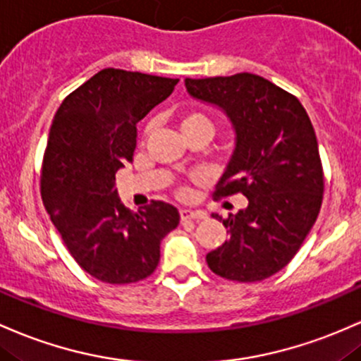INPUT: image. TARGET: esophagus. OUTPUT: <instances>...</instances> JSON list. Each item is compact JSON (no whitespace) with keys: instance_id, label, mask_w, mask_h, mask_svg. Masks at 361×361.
<instances>
[{"instance_id":"34e87169","label":"esophagus","mask_w":361,"mask_h":361,"mask_svg":"<svg viewBox=\"0 0 361 361\" xmlns=\"http://www.w3.org/2000/svg\"><path fill=\"white\" fill-rule=\"evenodd\" d=\"M180 217L181 221H188V219H204L205 214L200 211H190V209H180Z\"/></svg>"}]
</instances>
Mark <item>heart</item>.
Returning a JSON list of instances; mask_svg holds the SVG:
<instances>
[{"mask_svg":"<svg viewBox=\"0 0 361 361\" xmlns=\"http://www.w3.org/2000/svg\"><path fill=\"white\" fill-rule=\"evenodd\" d=\"M197 125H211V121H209V118L205 116V114L199 113V111H183V113L180 114L181 132H185V130L192 128V126H197ZM154 128H156V123L147 121V125L144 126V137L149 138L152 135Z\"/></svg>","mask_w":361,"mask_h":361,"instance_id":"heart-1","label":"heart"}]
</instances>
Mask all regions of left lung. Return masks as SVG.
Segmentation results:
<instances>
[{
	"instance_id": "8db88e82",
	"label": "left lung",
	"mask_w": 361,
	"mask_h": 361,
	"mask_svg": "<svg viewBox=\"0 0 361 361\" xmlns=\"http://www.w3.org/2000/svg\"><path fill=\"white\" fill-rule=\"evenodd\" d=\"M192 97L217 106L235 128V152L216 197L243 193L247 209L223 219L229 238L205 260L238 283L271 277L291 262L322 205L324 173L315 130L293 94L253 73L185 78Z\"/></svg>"
}]
</instances>
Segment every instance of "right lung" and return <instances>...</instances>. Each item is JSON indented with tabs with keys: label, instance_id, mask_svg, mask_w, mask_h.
Segmentation results:
<instances>
[{
	"label": "right lung",
	"instance_id": "add662e5",
	"mask_svg": "<svg viewBox=\"0 0 361 361\" xmlns=\"http://www.w3.org/2000/svg\"><path fill=\"white\" fill-rule=\"evenodd\" d=\"M178 78L104 68L65 97L42 161L41 195L77 264L102 283L130 284L156 271L178 209L152 200L138 212L118 199L114 176L133 161L137 123Z\"/></svg>",
	"mask_w": 361,
	"mask_h": 361
}]
</instances>
